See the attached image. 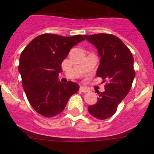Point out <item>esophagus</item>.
Listing matches in <instances>:
<instances>
[{"instance_id":"34e87169","label":"esophagus","mask_w":154,"mask_h":154,"mask_svg":"<svg viewBox=\"0 0 154 154\" xmlns=\"http://www.w3.org/2000/svg\"><path fill=\"white\" fill-rule=\"evenodd\" d=\"M79 90L82 92H89V88H87L85 86H81L79 88Z\"/></svg>"}]
</instances>
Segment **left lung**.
I'll return each instance as SVG.
<instances>
[{"label":"left lung","instance_id":"left-lung-1","mask_svg":"<svg viewBox=\"0 0 154 154\" xmlns=\"http://www.w3.org/2000/svg\"><path fill=\"white\" fill-rule=\"evenodd\" d=\"M84 36L97 48L100 57L96 75L102 77L103 82L107 81L104 92H98L97 103L88 107V110L96 119H108L116 112L118 105L131 89L136 75L134 59L130 49L115 35L96 34Z\"/></svg>","mask_w":154,"mask_h":154}]
</instances>
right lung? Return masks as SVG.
I'll list each match as a JSON object with an SVG mask.
<instances>
[{"label":"right lung","mask_w":154,"mask_h":154,"mask_svg":"<svg viewBox=\"0 0 154 154\" xmlns=\"http://www.w3.org/2000/svg\"><path fill=\"white\" fill-rule=\"evenodd\" d=\"M85 40L78 35L63 37L43 34L36 37L23 50L18 71L22 86L32 108L45 117L61 113L69 98L79 91L78 84L58 81L62 62L71 48Z\"/></svg>","instance_id":"add662e5"}]
</instances>
